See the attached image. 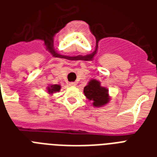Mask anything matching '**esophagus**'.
Segmentation results:
<instances>
[{
  "label": "esophagus",
  "instance_id": "1",
  "mask_svg": "<svg viewBox=\"0 0 157 157\" xmlns=\"http://www.w3.org/2000/svg\"><path fill=\"white\" fill-rule=\"evenodd\" d=\"M76 85V82H70L69 83V86H75Z\"/></svg>",
  "mask_w": 157,
  "mask_h": 157
}]
</instances>
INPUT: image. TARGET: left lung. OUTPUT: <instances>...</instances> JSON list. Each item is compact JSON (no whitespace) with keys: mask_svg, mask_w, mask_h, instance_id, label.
Returning <instances> with one entry per match:
<instances>
[{"mask_svg":"<svg viewBox=\"0 0 157 157\" xmlns=\"http://www.w3.org/2000/svg\"><path fill=\"white\" fill-rule=\"evenodd\" d=\"M84 94L89 100L93 101L94 107H102L110 100L107 89L102 87L97 80H91L84 88Z\"/></svg>","mask_w":157,"mask_h":157,"instance_id":"8db88e82","label":"left lung"}]
</instances>
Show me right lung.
Masks as SVG:
<instances>
[{"mask_svg":"<svg viewBox=\"0 0 157 157\" xmlns=\"http://www.w3.org/2000/svg\"><path fill=\"white\" fill-rule=\"evenodd\" d=\"M61 89V86L59 85H51L48 87L47 90L49 92V94H54L56 93V92H59Z\"/></svg>","mask_w":157,"mask_h":157,"instance_id":"obj_1","label":"right lung"}]
</instances>
